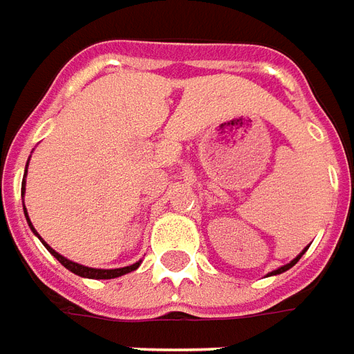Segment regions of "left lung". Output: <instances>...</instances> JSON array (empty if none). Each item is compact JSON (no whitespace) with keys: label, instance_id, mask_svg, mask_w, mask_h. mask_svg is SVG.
Listing matches in <instances>:
<instances>
[{"label":"left lung","instance_id":"1","mask_svg":"<svg viewBox=\"0 0 354 354\" xmlns=\"http://www.w3.org/2000/svg\"><path fill=\"white\" fill-rule=\"evenodd\" d=\"M305 250H307V248H305ZM305 250H303V253H305ZM303 253H301V255H303ZM301 255H297V257H295V259H293L292 263H288V265H284V267H280V269H277V270H274V272H270V274H280V272H284V270L292 269L293 265H295V263L301 259Z\"/></svg>","mask_w":354,"mask_h":354}]
</instances>
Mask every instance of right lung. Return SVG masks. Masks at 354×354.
Masks as SVG:
<instances>
[{
    "label": "right lung",
    "mask_w": 354,
    "mask_h": 354,
    "mask_svg": "<svg viewBox=\"0 0 354 354\" xmlns=\"http://www.w3.org/2000/svg\"><path fill=\"white\" fill-rule=\"evenodd\" d=\"M26 175V173H24ZM22 194H24V185H22ZM24 215H26V219H28V213H26V207H24ZM28 225L32 227V223H30L28 219ZM32 230H34V227H32ZM36 232V230H34ZM37 234V232H36ZM45 244V242H44ZM45 248L49 250V252L59 259V263L61 265H64L66 269L72 270L74 274H77V277H85V278H97V280H106V278H116V277H122V274H127V272H131V270H135L137 267H139V263H135V265H129V267H124V269H110V270H104V269H89V267H84V265H77V263L74 261H68V259H64L61 253H57L53 248H49V245L45 244Z\"/></svg>",
    "instance_id": "obj_1"
}]
</instances>
